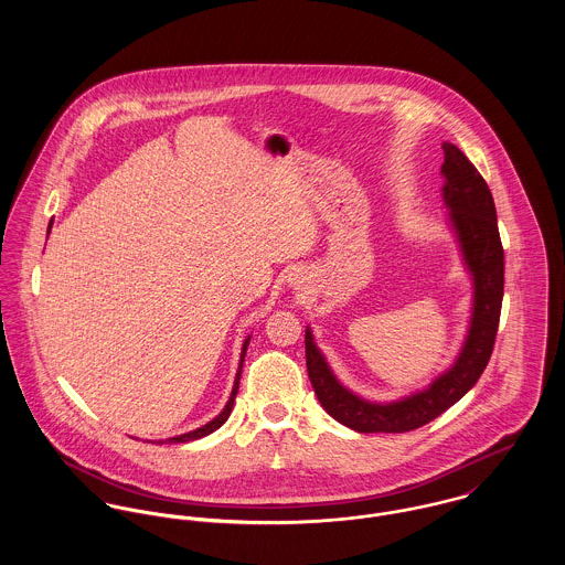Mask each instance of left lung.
<instances>
[{
  "mask_svg": "<svg viewBox=\"0 0 565 565\" xmlns=\"http://www.w3.org/2000/svg\"><path fill=\"white\" fill-rule=\"evenodd\" d=\"M441 148L448 224L475 282L470 328L457 361L444 374L426 390L394 403H372L343 387L307 328V370L316 396L330 417L356 433H406L433 422L477 385L493 350L504 289V249L493 198L479 169L457 146L444 143Z\"/></svg>",
  "mask_w": 565,
  "mask_h": 565,
  "instance_id": "1",
  "label": "left lung"
}]
</instances>
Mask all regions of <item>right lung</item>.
I'll return each mask as SVG.
<instances>
[{
  "mask_svg": "<svg viewBox=\"0 0 565 565\" xmlns=\"http://www.w3.org/2000/svg\"><path fill=\"white\" fill-rule=\"evenodd\" d=\"M52 226V224H50ZM247 343H249V334L245 337V341H243L242 348V361H239V370H237V379H235V385H233V394H231V398H228V403L224 406V411L215 417V419H211L209 424H204V426H200V428H195V430H191V433H184V435H178V437H171V439H167L169 444H186V441H193V439H200V437H206V435H211L213 430H217L226 419H228V415H231V411H233V404H235V398H237V390H239V381H242V367H243V359H245V350H247Z\"/></svg>",
  "mask_w": 565,
  "mask_h": 565,
  "instance_id": "obj_1",
  "label": "right lung"
}]
</instances>
